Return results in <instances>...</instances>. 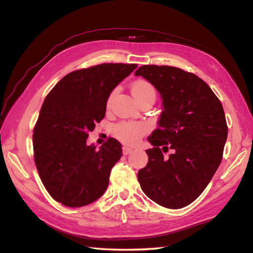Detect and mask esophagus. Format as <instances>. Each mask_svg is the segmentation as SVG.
I'll use <instances>...</instances> for the list:
<instances>
[{
    "label": "esophagus",
    "instance_id": "1",
    "mask_svg": "<svg viewBox=\"0 0 253 253\" xmlns=\"http://www.w3.org/2000/svg\"><path fill=\"white\" fill-rule=\"evenodd\" d=\"M132 151H133V149L129 147V145H124V147H123V154H129Z\"/></svg>",
    "mask_w": 253,
    "mask_h": 253
}]
</instances>
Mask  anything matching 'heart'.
<instances>
[{"mask_svg":"<svg viewBox=\"0 0 253 253\" xmlns=\"http://www.w3.org/2000/svg\"><path fill=\"white\" fill-rule=\"evenodd\" d=\"M131 91L134 97H138L143 94H148V93L156 94L154 87L149 82L143 81V80H139V81H136L132 84ZM113 94L114 92L110 95L108 100V104H110ZM148 130H149L148 124L142 123V122H122V123L117 124V126H114L113 134L117 136L119 140L123 141V142L134 144L138 142V141L141 139V136H142Z\"/></svg>","mask_w":253,"mask_h":253,"instance_id":"b5f03b06","label":"heart"}]
</instances>
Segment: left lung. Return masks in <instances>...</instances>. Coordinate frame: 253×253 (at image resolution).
Returning a JSON list of instances; mask_svg holds the SVG:
<instances>
[{
	"instance_id": "left-lung-1",
	"label": "left lung",
	"mask_w": 253,
	"mask_h": 253,
	"mask_svg": "<svg viewBox=\"0 0 253 253\" xmlns=\"http://www.w3.org/2000/svg\"><path fill=\"white\" fill-rule=\"evenodd\" d=\"M162 100L158 129L148 141L147 167L139 170L143 192L162 207L180 209L203 192L214 175L228 136L222 104L196 74L173 66L142 65L135 71ZM170 148L169 157L163 152Z\"/></svg>"
}]
</instances>
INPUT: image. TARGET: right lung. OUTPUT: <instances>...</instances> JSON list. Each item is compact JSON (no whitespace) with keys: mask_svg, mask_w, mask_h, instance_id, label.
Returning <instances> with one entry per match:
<instances>
[{"mask_svg":"<svg viewBox=\"0 0 253 253\" xmlns=\"http://www.w3.org/2000/svg\"><path fill=\"white\" fill-rule=\"evenodd\" d=\"M136 66L104 63L74 71L44 100L34 127V161L47 192L63 206L90 205L108 188L122 145L110 138L97 149L86 139L104 118L111 92Z\"/></svg>","mask_w":253,"mask_h":253,"instance_id":"1","label":"right lung"}]
</instances>
